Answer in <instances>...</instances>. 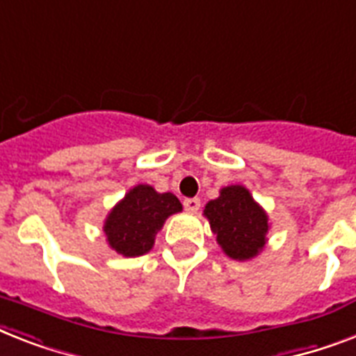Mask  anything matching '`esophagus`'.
<instances>
[{
  "mask_svg": "<svg viewBox=\"0 0 356 356\" xmlns=\"http://www.w3.org/2000/svg\"><path fill=\"white\" fill-rule=\"evenodd\" d=\"M184 210L190 213H195L199 210V207H201V201H199L197 197L193 199H184Z\"/></svg>",
  "mask_w": 356,
  "mask_h": 356,
  "instance_id": "esophagus-1",
  "label": "esophagus"
}]
</instances>
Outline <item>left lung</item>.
<instances>
[{
	"label": "left lung",
	"mask_w": 356,
	"mask_h": 356,
	"mask_svg": "<svg viewBox=\"0 0 356 356\" xmlns=\"http://www.w3.org/2000/svg\"><path fill=\"white\" fill-rule=\"evenodd\" d=\"M203 216L218 245L230 259L248 261L267 247L268 213L243 184L221 188L219 197L207 203Z\"/></svg>",
	"instance_id": "obj_1"
}]
</instances>
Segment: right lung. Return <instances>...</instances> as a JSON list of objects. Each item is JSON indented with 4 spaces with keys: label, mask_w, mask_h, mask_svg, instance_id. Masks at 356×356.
<instances>
[{
    "label": "right lung",
    "mask_w": 356,
    "mask_h": 356,
    "mask_svg": "<svg viewBox=\"0 0 356 356\" xmlns=\"http://www.w3.org/2000/svg\"><path fill=\"white\" fill-rule=\"evenodd\" d=\"M179 212L183 204L172 192L161 193L149 184H137L104 219L106 243L124 258L144 256L153 248L166 219Z\"/></svg>",
    "instance_id": "obj_1"
}]
</instances>
